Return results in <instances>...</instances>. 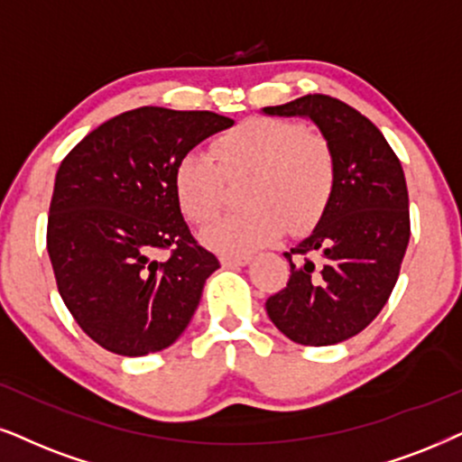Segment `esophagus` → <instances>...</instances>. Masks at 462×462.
<instances>
[{"label":"esophagus","mask_w":462,"mask_h":462,"mask_svg":"<svg viewBox=\"0 0 462 462\" xmlns=\"http://www.w3.org/2000/svg\"><path fill=\"white\" fill-rule=\"evenodd\" d=\"M251 255H232V254H224L221 255V266L232 268V266H245L249 264Z\"/></svg>","instance_id":"obj_1"}]
</instances>
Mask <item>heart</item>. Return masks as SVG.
Wrapping results in <instances>:
<instances>
[{"label":"heart","instance_id":"heart-1","mask_svg":"<svg viewBox=\"0 0 462 462\" xmlns=\"http://www.w3.org/2000/svg\"><path fill=\"white\" fill-rule=\"evenodd\" d=\"M249 177L247 208L204 230V243L221 254H247L288 227L305 232L322 217L335 191L337 166L322 134L273 116H251L207 149H191L174 171L180 208L194 224H207L224 207L230 180Z\"/></svg>","mask_w":462,"mask_h":462}]
</instances>
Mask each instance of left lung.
Returning <instances> with one entry per match:
<instances>
[{"mask_svg":"<svg viewBox=\"0 0 462 462\" xmlns=\"http://www.w3.org/2000/svg\"><path fill=\"white\" fill-rule=\"evenodd\" d=\"M309 116L335 153V191L319 224L285 251L288 285L266 300L273 324L294 343L335 346L365 330L393 294L410 243V196L383 134L337 97L313 93L266 106Z\"/></svg>","mask_w":462,"mask_h":462,"instance_id":"left-lung-1","label":"left lung"}]
</instances>
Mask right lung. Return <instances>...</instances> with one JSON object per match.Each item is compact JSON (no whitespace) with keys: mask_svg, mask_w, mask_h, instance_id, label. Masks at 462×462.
Listing matches in <instances>:
<instances>
[{"mask_svg":"<svg viewBox=\"0 0 462 462\" xmlns=\"http://www.w3.org/2000/svg\"><path fill=\"white\" fill-rule=\"evenodd\" d=\"M232 124L211 110L143 106L96 127L63 157L46 249L68 311L108 352H160L188 328L219 260L191 236L174 171ZM160 250L171 254L157 261Z\"/></svg>","mask_w":462,"mask_h":462,"instance_id":"obj_1","label":"right lung"}]
</instances>
